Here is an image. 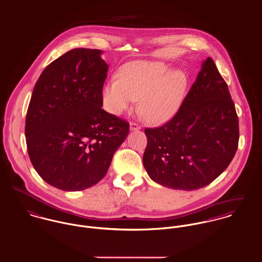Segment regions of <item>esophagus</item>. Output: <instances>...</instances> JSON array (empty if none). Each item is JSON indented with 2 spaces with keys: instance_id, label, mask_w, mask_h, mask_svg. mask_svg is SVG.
<instances>
[{
  "instance_id": "esophagus-1",
  "label": "esophagus",
  "mask_w": 262,
  "mask_h": 262,
  "mask_svg": "<svg viewBox=\"0 0 262 262\" xmlns=\"http://www.w3.org/2000/svg\"><path fill=\"white\" fill-rule=\"evenodd\" d=\"M141 129V126H139L136 123H130V130L131 131H138Z\"/></svg>"
}]
</instances>
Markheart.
Masks as SVG:
<instances>
[{"instance_id":"obj_1","label":"heart","mask_w":262,"mask_h":262,"mask_svg":"<svg viewBox=\"0 0 262 262\" xmlns=\"http://www.w3.org/2000/svg\"><path fill=\"white\" fill-rule=\"evenodd\" d=\"M187 75L169 70L160 61L136 60L126 63L120 78L108 79L102 89L105 109L119 116L139 100V109L154 124L170 120L182 107L187 93Z\"/></svg>"}]
</instances>
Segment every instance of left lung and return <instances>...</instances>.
I'll list each match as a JSON object with an SVG mask.
<instances>
[{
  "mask_svg": "<svg viewBox=\"0 0 262 262\" xmlns=\"http://www.w3.org/2000/svg\"><path fill=\"white\" fill-rule=\"evenodd\" d=\"M144 132L143 165L158 185L199 189L224 171L238 148L239 123L228 85L211 57L203 61L174 117Z\"/></svg>",
  "mask_w": 262,
  "mask_h": 262,
  "instance_id": "obj_1",
  "label": "left lung"
}]
</instances>
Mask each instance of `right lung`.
Wrapping results in <instances>:
<instances>
[{
	"label": "right lung",
	"instance_id": "1",
	"mask_svg": "<svg viewBox=\"0 0 262 262\" xmlns=\"http://www.w3.org/2000/svg\"><path fill=\"white\" fill-rule=\"evenodd\" d=\"M99 49L75 48L42 72L29 103L30 160L50 186L78 191L98 184L125 141L129 124L102 109L109 66Z\"/></svg>",
	"mask_w": 262,
	"mask_h": 262
}]
</instances>
